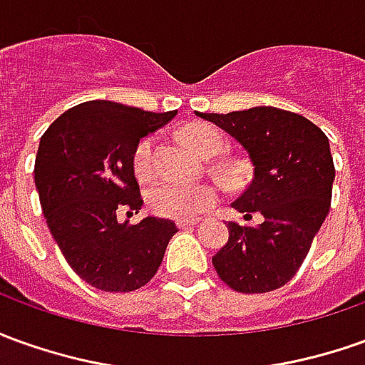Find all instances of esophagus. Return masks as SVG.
Instances as JSON below:
<instances>
[{
	"label": "esophagus",
	"instance_id": "obj_1",
	"mask_svg": "<svg viewBox=\"0 0 365 365\" xmlns=\"http://www.w3.org/2000/svg\"><path fill=\"white\" fill-rule=\"evenodd\" d=\"M197 222L195 220H177L178 228H190V226H195Z\"/></svg>",
	"mask_w": 365,
	"mask_h": 365
}]
</instances>
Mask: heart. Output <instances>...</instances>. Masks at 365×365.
Segmentation results:
<instances>
[{
  "instance_id": "heart-1",
  "label": "heart",
  "mask_w": 365,
  "mask_h": 365,
  "mask_svg": "<svg viewBox=\"0 0 365 365\" xmlns=\"http://www.w3.org/2000/svg\"><path fill=\"white\" fill-rule=\"evenodd\" d=\"M182 137L192 149L202 157H215L225 147L222 133L207 125V123H192L182 129ZM133 170L140 180H149L155 177V139L145 137L133 153ZM218 187L205 185H182V182H160L150 188L147 200L153 212L168 218H195L212 207L218 200Z\"/></svg>"
}]
</instances>
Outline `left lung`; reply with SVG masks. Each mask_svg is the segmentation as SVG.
<instances>
[{
    "instance_id": "left-lung-1",
    "label": "left lung",
    "mask_w": 365,
    "mask_h": 365,
    "mask_svg": "<svg viewBox=\"0 0 365 365\" xmlns=\"http://www.w3.org/2000/svg\"><path fill=\"white\" fill-rule=\"evenodd\" d=\"M197 117L226 130L252 160V180L232 207L256 226L228 222V242L215 256L216 274L242 294L272 292L292 280L330 210V140L312 120L276 107Z\"/></svg>"
}]
</instances>
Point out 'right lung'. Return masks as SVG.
<instances>
[{"label": "right lung", "mask_w": 365, "mask_h": 365, "mask_svg": "<svg viewBox=\"0 0 365 365\" xmlns=\"http://www.w3.org/2000/svg\"><path fill=\"white\" fill-rule=\"evenodd\" d=\"M177 110L150 113L120 103L87 101L45 130L35 158V187L57 246L87 284L133 292L157 274L178 228L168 218L119 222L120 208L139 212L133 170L139 140Z\"/></svg>", "instance_id": "1"}]
</instances>
